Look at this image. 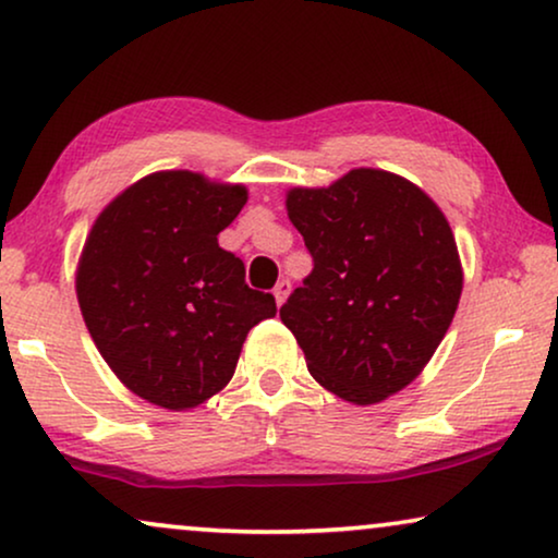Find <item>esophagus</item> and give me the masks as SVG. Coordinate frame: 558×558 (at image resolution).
I'll use <instances>...</instances> for the list:
<instances>
[{"instance_id":"34e87169","label":"esophagus","mask_w":558,"mask_h":558,"mask_svg":"<svg viewBox=\"0 0 558 558\" xmlns=\"http://www.w3.org/2000/svg\"><path fill=\"white\" fill-rule=\"evenodd\" d=\"M289 289H292V284H289V279H281L277 287H274V300H277V307H281V304L287 302L289 296Z\"/></svg>"}]
</instances>
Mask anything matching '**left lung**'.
Wrapping results in <instances>:
<instances>
[{
	"mask_svg": "<svg viewBox=\"0 0 558 558\" xmlns=\"http://www.w3.org/2000/svg\"><path fill=\"white\" fill-rule=\"evenodd\" d=\"M287 216L315 269L284 307L312 378L355 407L407 388L439 348L462 294L454 233L401 174L357 167L292 187Z\"/></svg>",
	"mask_w": 558,
	"mask_h": 558,
	"instance_id": "8db88e82",
	"label": "left lung"
}]
</instances>
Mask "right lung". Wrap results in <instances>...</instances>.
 <instances>
[{
    "label": "right lung",
    "mask_w": 558,
    "mask_h": 558,
    "mask_svg": "<svg viewBox=\"0 0 558 558\" xmlns=\"http://www.w3.org/2000/svg\"><path fill=\"white\" fill-rule=\"evenodd\" d=\"M248 190L201 172L136 180L98 213L83 243L75 294L98 353L155 407H201L233 378L243 340L277 315L271 294L218 246Z\"/></svg>",
    "instance_id": "right-lung-1"
}]
</instances>
